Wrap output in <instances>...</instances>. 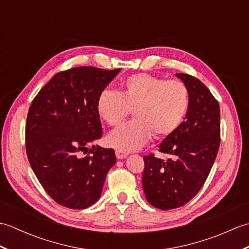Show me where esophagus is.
<instances>
[{
    "instance_id": "obj_1",
    "label": "esophagus",
    "mask_w": 249,
    "mask_h": 249,
    "mask_svg": "<svg viewBox=\"0 0 249 249\" xmlns=\"http://www.w3.org/2000/svg\"><path fill=\"white\" fill-rule=\"evenodd\" d=\"M115 155L118 160H123L126 156L128 155V153H126L124 151H121V150H115Z\"/></svg>"
}]
</instances>
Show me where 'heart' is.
Here are the masks:
<instances>
[{"label": "heart", "instance_id": "obj_1", "mask_svg": "<svg viewBox=\"0 0 249 249\" xmlns=\"http://www.w3.org/2000/svg\"><path fill=\"white\" fill-rule=\"evenodd\" d=\"M190 97L181 80H165L149 73H136L122 82L121 92L106 89L98 95L96 109L110 126L119 125L131 110L135 118L112 130L110 146L129 152L146 144L155 134L163 138L173 134L185 119Z\"/></svg>", "mask_w": 249, "mask_h": 249}]
</instances>
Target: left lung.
<instances>
[{
    "instance_id": "obj_1",
    "label": "left lung",
    "mask_w": 249,
    "mask_h": 249,
    "mask_svg": "<svg viewBox=\"0 0 249 249\" xmlns=\"http://www.w3.org/2000/svg\"><path fill=\"white\" fill-rule=\"evenodd\" d=\"M176 76L186 84L190 104L181 126L160 145V152L172 155L173 160L163 161L153 154L143 156L145 198L160 210L179 208L198 194L220 143L218 102L199 79L187 73Z\"/></svg>"
}]
</instances>
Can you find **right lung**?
Returning a JSON list of instances; mask_svg holds the SVG:
<instances>
[{
  "label": "right lung",
  "mask_w": 249,
  "mask_h": 249,
  "mask_svg": "<svg viewBox=\"0 0 249 249\" xmlns=\"http://www.w3.org/2000/svg\"><path fill=\"white\" fill-rule=\"evenodd\" d=\"M121 68L92 66L57 72L36 95L25 125V146L36 178L56 203L87 209L100 198L113 149L89 145L103 136L98 95ZM88 154L81 158V153Z\"/></svg>",
  "instance_id": "add662e5"
}]
</instances>
